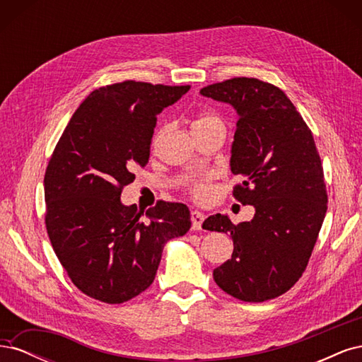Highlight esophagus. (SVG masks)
I'll return each instance as SVG.
<instances>
[{
  "label": "esophagus",
  "instance_id": "esophagus-1",
  "mask_svg": "<svg viewBox=\"0 0 362 362\" xmlns=\"http://www.w3.org/2000/svg\"><path fill=\"white\" fill-rule=\"evenodd\" d=\"M190 218H192V229L193 231H199V229L202 228V223H204V213L198 211V210H193L190 213Z\"/></svg>",
  "mask_w": 362,
  "mask_h": 362
}]
</instances>
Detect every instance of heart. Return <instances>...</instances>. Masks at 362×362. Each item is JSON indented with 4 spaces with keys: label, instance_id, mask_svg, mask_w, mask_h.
Listing matches in <instances>:
<instances>
[{
    "label": "heart",
    "instance_id": "heart-1",
    "mask_svg": "<svg viewBox=\"0 0 362 362\" xmlns=\"http://www.w3.org/2000/svg\"><path fill=\"white\" fill-rule=\"evenodd\" d=\"M204 124H222V120L217 115L204 113L194 120L193 125H204ZM187 190L194 201L206 202L213 196V180L210 175L196 178L187 184Z\"/></svg>",
    "mask_w": 362,
    "mask_h": 362
}]
</instances>
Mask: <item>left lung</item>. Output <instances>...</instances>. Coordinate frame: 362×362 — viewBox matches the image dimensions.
Returning <instances> with one entry per match:
<instances>
[{
  "label": "left lung",
  "mask_w": 362,
  "mask_h": 362,
  "mask_svg": "<svg viewBox=\"0 0 362 362\" xmlns=\"http://www.w3.org/2000/svg\"><path fill=\"white\" fill-rule=\"evenodd\" d=\"M201 95L237 110L231 170L243 181L233 194L255 206L250 222L234 225L223 214L205 218L204 229L234 242L231 259L214 269L213 278L235 299H275L308 266L327 210L313 133L287 95L258 78L237 76L204 87Z\"/></svg>",
  "instance_id": "obj_1"
}]
</instances>
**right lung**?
I'll return each mask as SVG.
<instances>
[{"instance_id":"add662e5","label":"right lung","mask_w":362,"mask_h":362,"mask_svg":"<svg viewBox=\"0 0 362 362\" xmlns=\"http://www.w3.org/2000/svg\"><path fill=\"white\" fill-rule=\"evenodd\" d=\"M190 86L127 80L93 90L72 115L43 180L45 225L74 286L105 303H124L156 279L170 238L189 231L190 211L158 201L146 214L120 193L145 168L163 108Z\"/></svg>"}]
</instances>
